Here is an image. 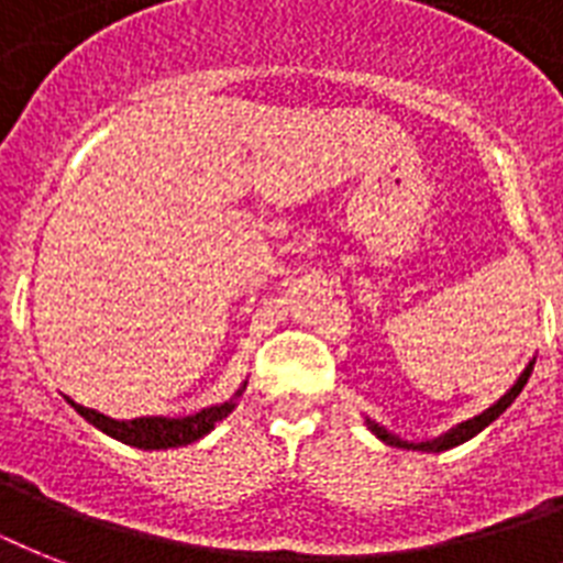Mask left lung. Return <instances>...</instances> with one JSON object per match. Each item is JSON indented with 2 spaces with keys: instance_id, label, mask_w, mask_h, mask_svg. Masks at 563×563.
<instances>
[{
  "instance_id": "1",
  "label": "left lung",
  "mask_w": 563,
  "mask_h": 563,
  "mask_svg": "<svg viewBox=\"0 0 563 563\" xmlns=\"http://www.w3.org/2000/svg\"><path fill=\"white\" fill-rule=\"evenodd\" d=\"M532 368H534V362H529L523 374L517 376V383L511 385V388H508V391L503 394V397H499L494 406H490V409H485L482 415H476V418L464 420V423H459V427L450 429V432H444V435L432 438V441H420V444H411V441H402V438L391 435L388 429L379 427V423H374V420H365V423H368L371 432H374L379 441H385V444L402 446V450H420V453H444V450H453V446L464 444V441H471V438L479 435L482 429L488 427V423H494V420H497L499 415H503V411H506L508 406L517 400V394L523 391V385L529 383V376H532Z\"/></svg>"
}]
</instances>
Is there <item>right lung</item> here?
I'll use <instances>...</instances> for the list:
<instances>
[{
    "mask_svg": "<svg viewBox=\"0 0 563 563\" xmlns=\"http://www.w3.org/2000/svg\"><path fill=\"white\" fill-rule=\"evenodd\" d=\"M245 388V385H242ZM239 388L228 402L221 406H210V409L195 411L187 418H134V420H113L108 415H101L96 409H87L81 402H73V409L81 415L84 420H90L92 427L101 429L104 435L117 438L122 444L140 446V450H169V446L192 444L198 438L210 432L221 418H228L230 411L236 409V397L242 394Z\"/></svg>",
    "mask_w": 563,
    "mask_h": 563,
    "instance_id": "right-lung-1",
    "label": "right lung"
}]
</instances>
